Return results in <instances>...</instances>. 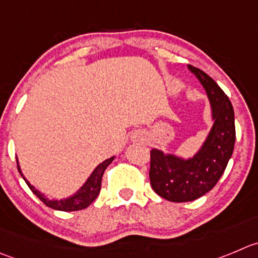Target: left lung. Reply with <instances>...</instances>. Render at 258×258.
<instances>
[{"mask_svg":"<svg viewBox=\"0 0 258 258\" xmlns=\"http://www.w3.org/2000/svg\"><path fill=\"white\" fill-rule=\"evenodd\" d=\"M188 70L204 86L214 119L212 131L200 151L190 159L151 151L149 180L161 198L173 203L199 199L212 190L222 177L234 149V111L230 100L214 80L199 68Z\"/></svg>","mask_w":258,"mask_h":258,"instance_id":"1","label":"left lung"}]
</instances>
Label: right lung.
Wrapping results in <instances>:
<instances>
[{
    "label": "right lung",
    "instance_id": "right-lung-1",
    "mask_svg": "<svg viewBox=\"0 0 258 258\" xmlns=\"http://www.w3.org/2000/svg\"><path fill=\"white\" fill-rule=\"evenodd\" d=\"M114 157L111 158L106 159L102 163H100L96 168L94 170V172L91 173L90 177L87 178V181L85 182V185L77 191L73 196L68 199H63V200H49L46 199L43 194L39 192L33 185H30L28 180L24 177V175L21 173L20 166H19V162H17V170L20 172V175L23 176V178L25 180V182L28 183V186L30 187V190L43 201L44 204L46 207L51 208L54 210H60V212H77V210H82L86 209L88 205L97 198V195L100 194V190H101V180H102V175H104L105 170L109 166L110 163L112 162Z\"/></svg>",
    "mask_w": 258,
    "mask_h": 258
}]
</instances>
